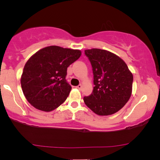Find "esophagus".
Here are the masks:
<instances>
[{
    "label": "esophagus",
    "instance_id": "esophagus-1",
    "mask_svg": "<svg viewBox=\"0 0 160 160\" xmlns=\"http://www.w3.org/2000/svg\"><path fill=\"white\" fill-rule=\"evenodd\" d=\"M82 84H78V86L76 87V88L78 89H82Z\"/></svg>",
    "mask_w": 160,
    "mask_h": 160
}]
</instances>
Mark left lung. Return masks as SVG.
<instances>
[{"mask_svg":"<svg viewBox=\"0 0 160 160\" xmlns=\"http://www.w3.org/2000/svg\"><path fill=\"white\" fill-rule=\"evenodd\" d=\"M92 68L93 87L90 95L84 98V103L100 116L113 114L130 99L133 76L119 57L100 49L84 51Z\"/></svg>","mask_w":160,"mask_h":160,"instance_id":"8db88e82","label":"left lung"}]
</instances>
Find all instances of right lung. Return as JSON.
I'll list each match as a JSON object with an SVG mask.
<instances>
[{
  "mask_svg": "<svg viewBox=\"0 0 160 160\" xmlns=\"http://www.w3.org/2000/svg\"><path fill=\"white\" fill-rule=\"evenodd\" d=\"M81 54L79 50L50 46L33 54L26 62L21 77L28 101L43 111H53L63 103L71 89L65 78L67 68Z\"/></svg>",
  "mask_w": 160,
  "mask_h": 160,
  "instance_id": "obj_1",
  "label": "right lung"
}]
</instances>
